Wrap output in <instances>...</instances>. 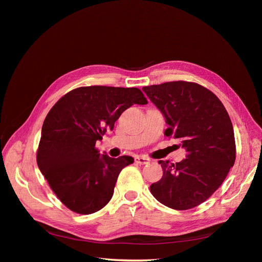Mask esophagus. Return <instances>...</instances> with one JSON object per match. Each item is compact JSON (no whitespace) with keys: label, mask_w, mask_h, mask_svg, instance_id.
Returning a JSON list of instances; mask_svg holds the SVG:
<instances>
[{"label":"esophagus","mask_w":262,"mask_h":262,"mask_svg":"<svg viewBox=\"0 0 262 262\" xmlns=\"http://www.w3.org/2000/svg\"><path fill=\"white\" fill-rule=\"evenodd\" d=\"M134 161H136V163H138L140 165H145L150 162V158L145 157V156H137L136 158H134Z\"/></svg>","instance_id":"obj_1"}]
</instances>
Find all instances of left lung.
I'll use <instances>...</instances> for the list:
<instances>
[{
    "mask_svg": "<svg viewBox=\"0 0 262 262\" xmlns=\"http://www.w3.org/2000/svg\"><path fill=\"white\" fill-rule=\"evenodd\" d=\"M187 155L180 163L160 161L161 180L150 185L157 201L173 210L203 203L223 184L236 160L234 129L224 105L204 86L186 81L143 87Z\"/></svg>",
    "mask_w": 262,
    "mask_h": 262,
    "instance_id": "8db88e82",
    "label": "left lung"
}]
</instances>
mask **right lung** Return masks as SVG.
<instances>
[{"mask_svg":"<svg viewBox=\"0 0 262 262\" xmlns=\"http://www.w3.org/2000/svg\"><path fill=\"white\" fill-rule=\"evenodd\" d=\"M134 104H147L137 87L83 86L62 96L47 115L37 164L54 194L71 211L87 215L104 208L119 173L134 162L131 156L100 155L95 146Z\"/></svg>","mask_w":262,"mask_h":262,"instance_id":"add662e5","label":"right lung"}]
</instances>
